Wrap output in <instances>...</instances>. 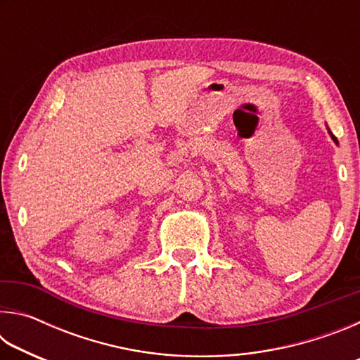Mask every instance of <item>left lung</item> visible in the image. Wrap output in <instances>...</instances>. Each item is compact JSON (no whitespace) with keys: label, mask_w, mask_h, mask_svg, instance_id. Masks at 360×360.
Masks as SVG:
<instances>
[{"label":"left lung","mask_w":360,"mask_h":360,"mask_svg":"<svg viewBox=\"0 0 360 360\" xmlns=\"http://www.w3.org/2000/svg\"><path fill=\"white\" fill-rule=\"evenodd\" d=\"M327 131H328V135H330V138H332V139H333V143H335V144H338V139H337V138H335V136H333V133H332V131H330V129H328V127H327Z\"/></svg>","instance_id":"1"}]
</instances>
